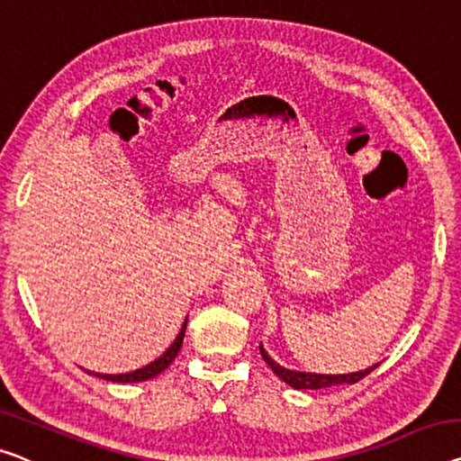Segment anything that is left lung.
<instances>
[{"mask_svg": "<svg viewBox=\"0 0 461 461\" xmlns=\"http://www.w3.org/2000/svg\"><path fill=\"white\" fill-rule=\"evenodd\" d=\"M258 349H260V356H263V360L269 364L273 373L294 389H325V387H335V384H354V383H358L360 379H364L366 375L373 373L376 366H379V364H373V366L358 370V373H346V375L304 373V370H292V368H285V366H281V364L275 362L271 356L267 354L263 343H260Z\"/></svg>", "mask_w": 461, "mask_h": 461, "instance_id": "1", "label": "left lung"}]
</instances>
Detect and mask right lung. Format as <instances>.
<instances>
[{"instance_id":"1","label":"right lung","mask_w":461,"mask_h":461,"mask_svg":"<svg viewBox=\"0 0 461 461\" xmlns=\"http://www.w3.org/2000/svg\"><path fill=\"white\" fill-rule=\"evenodd\" d=\"M186 322H188V317H186V321H184L180 333L176 335L174 343H171V346L165 349V352L159 356V358L153 360L150 364H147V366L136 368V370H132V373H122V375H103V373H93V370H86V373L93 375V376H99V379L113 381V383H140V381L153 379V376L161 375L163 370L167 368L171 362H174L177 352H180L182 341H184V333H186Z\"/></svg>"}]
</instances>
